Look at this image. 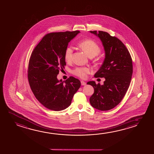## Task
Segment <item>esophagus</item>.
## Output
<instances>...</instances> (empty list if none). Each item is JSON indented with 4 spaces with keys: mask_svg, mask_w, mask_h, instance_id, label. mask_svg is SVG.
Segmentation results:
<instances>
[{
    "mask_svg": "<svg viewBox=\"0 0 154 154\" xmlns=\"http://www.w3.org/2000/svg\"><path fill=\"white\" fill-rule=\"evenodd\" d=\"M81 84H82V85H85L86 83L84 81H81Z\"/></svg>",
    "mask_w": 154,
    "mask_h": 154,
    "instance_id": "34e87169",
    "label": "esophagus"
}]
</instances>
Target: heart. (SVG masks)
I'll use <instances>...</instances> for the list:
<instances>
[{"mask_svg": "<svg viewBox=\"0 0 154 154\" xmlns=\"http://www.w3.org/2000/svg\"><path fill=\"white\" fill-rule=\"evenodd\" d=\"M78 45L90 58L94 57L100 52V48L98 44L92 40L82 41L79 43ZM72 54L73 49L71 47H69L66 49L64 53V58L66 61H71ZM90 69L88 67H79L72 71V73L79 77L84 78L90 72Z\"/></svg>", "mask_w": 154, "mask_h": 154, "instance_id": "1", "label": "heart"}]
</instances>
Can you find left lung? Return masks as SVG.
Wrapping results in <instances>:
<instances>
[{
	"instance_id": "8db88e82",
	"label": "left lung",
	"mask_w": 154,
	"mask_h": 154,
	"mask_svg": "<svg viewBox=\"0 0 154 154\" xmlns=\"http://www.w3.org/2000/svg\"><path fill=\"white\" fill-rule=\"evenodd\" d=\"M97 36L103 45L105 57L100 69L95 73L96 78L104 77L103 85L90 81L94 93L90 103L100 111L113 109L121 102L128 88L133 73V64L128 50L119 38L103 31H90Z\"/></svg>"
}]
</instances>
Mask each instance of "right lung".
I'll list each match as a JSON object with an SVG mask.
<instances>
[{
	"instance_id": "1",
	"label": "right lung",
	"mask_w": 154,
	"mask_h": 154,
	"mask_svg": "<svg viewBox=\"0 0 154 154\" xmlns=\"http://www.w3.org/2000/svg\"><path fill=\"white\" fill-rule=\"evenodd\" d=\"M79 33L76 30L48 34L30 56L28 70L30 88L38 101L51 110L68 107L81 86L80 81L72 76L65 81L57 78L66 65L64 53L69 42Z\"/></svg>"
}]
</instances>
